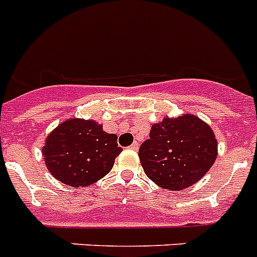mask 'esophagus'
Listing matches in <instances>:
<instances>
[{"instance_id": "1", "label": "esophagus", "mask_w": 257, "mask_h": 257, "mask_svg": "<svg viewBox=\"0 0 257 257\" xmlns=\"http://www.w3.org/2000/svg\"><path fill=\"white\" fill-rule=\"evenodd\" d=\"M129 149L131 150H139V144L137 143H133L131 147H129Z\"/></svg>"}]
</instances>
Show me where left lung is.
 <instances>
[{"label":"left lung","mask_w":257,"mask_h":257,"mask_svg":"<svg viewBox=\"0 0 257 257\" xmlns=\"http://www.w3.org/2000/svg\"><path fill=\"white\" fill-rule=\"evenodd\" d=\"M218 156L215 135L195 114L164 117L152 125L139 157L144 172L162 189L179 191L197 183Z\"/></svg>","instance_id":"1"}]
</instances>
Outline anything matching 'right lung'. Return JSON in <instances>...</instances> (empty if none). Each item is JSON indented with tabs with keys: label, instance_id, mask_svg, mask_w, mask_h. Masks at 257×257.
<instances>
[{
	"label": "right lung",
	"instance_id": "1",
	"mask_svg": "<svg viewBox=\"0 0 257 257\" xmlns=\"http://www.w3.org/2000/svg\"><path fill=\"white\" fill-rule=\"evenodd\" d=\"M121 150L117 136L104 132L95 120L68 118L46 137L42 154L54 178L85 187L107 176Z\"/></svg>",
	"mask_w": 257,
	"mask_h": 257
}]
</instances>
